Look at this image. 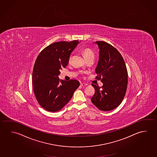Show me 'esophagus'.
<instances>
[{
  "label": "esophagus",
  "instance_id": "obj_1",
  "mask_svg": "<svg viewBox=\"0 0 157 157\" xmlns=\"http://www.w3.org/2000/svg\"><path fill=\"white\" fill-rule=\"evenodd\" d=\"M87 85H88L87 84L84 83V82H81V83H80V85L82 86H86Z\"/></svg>",
  "mask_w": 157,
  "mask_h": 157
}]
</instances>
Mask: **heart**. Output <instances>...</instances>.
<instances>
[{
    "instance_id": "heart-1",
    "label": "heart",
    "mask_w": 157,
    "mask_h": 157,
    "mask_svg": "<svg viewBox=\"0 0 157 157\" xmlns=\"http://www.w3.org/2000/svg\"><path fill=\"white\" fill-rule=\"evenodd\" d=\"M82 55L84 56V58L85 59H88L89 58H92L94 57V53L93 51L92 50L90 49V48H84L82 50Z\"/></svg>"
}]
</instances>
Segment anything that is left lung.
Listing matches in <instances>:
<instances>
[{
	"instance_id": "8db88e82",
	"label": "left lung",
	"mask_w": 157,
	"mask_h": 157,
	"mask_svg": "<svg viewBox=\"0 0 157 157\" xmlns=\"http://www.w3.org/2000/svg\"><path fill=\"white\" fill-rule=\"evenodd\" d=\"M98 45L99 59L95 73L102 86L92 84L95 92L91 100L99 110L108 111L120 105L126 92L128 73L124 58L112 45L104 41Z\"/></svg>"
}]
</instances>
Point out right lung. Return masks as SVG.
I'll use <instances>...</instances> for the list:
<instances>
[{
	"mask_svg": "<svg viewBox=\"0 0 157 157\" xmlns=\"http://www.w3.org/2000/svg\"><path fill=\"white\" fill-rule=\"evenodd\" d=\"M79 42H57L50 44L36 58L33 73V92L39 104L50 112L61 110L80 85L78 80H60V70L68 65L72 51Z\"/></svg>",
	"mask_w": 157,
	"mask_h": 157,
	"instance_id": "obj_1",
	"label": "right lung"
}]
</instances>
